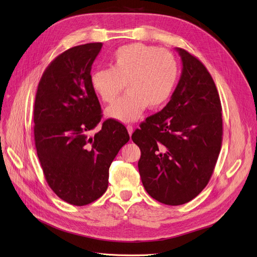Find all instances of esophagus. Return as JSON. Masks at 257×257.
I'll return each instance as SVG.
<instances>
[{
  "mask_svg": "<svg viewBox=\"0 0 257 257\" xmlns=\"http://www.w3.org/2000/svg\"><path fill=\"white\" fill-rule=\"evenodd\" d=\"M127 130L129 132V135L131 136L132 132H134V126H132V125H127Z\"/></svg>",
  "mask_w": 257,
  "mask_h": 257,
  "instance_id": "34e87169",
  "label": "esophagus"
}]
</instances>
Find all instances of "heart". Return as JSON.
Masks as SVG:
<instances>
[{
    "mask_svg": "<svg viewBox=\"0 0 257 257\" xmlns=\"http://www.w3.org/2000/svg\"><path fill=\"white\" fill-rule=\"evenodd\" d=\"M111 68L92 72L94 92L111 103L125 88L128 92L107 109L111 117L122 121L138 119L148 106L160 108L169 99L179 77L176 57L166 50L144 43L122 45L113 53Z\"/></svg>",
    "mask_w": 257,
    "mask_h": 257,
    "instance_id": "1",
    "label": "heart"
}]
</instances>
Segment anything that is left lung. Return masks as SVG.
<instances>
[{"label":"left lung","instance_id":"left-lung-1","mask_svg":"<svg viewBox=\"0 0 257 257\" xmlns=\"http://www.w3.org/2000/svg\"><path fill=\"white\" fill-rule=\"evenodd\" d=\"M178 52L183 70L172 99L131 136L141 149L146 192L167 205L187 203L202 192L222 143V108L212 76L196 56Z\"/></svg>","mask_w":257,"mask_h":257}]
</instances>
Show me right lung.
I'll return each instance as SVG.
<instances>
[{
  "instance_id": "1",
  "label": "right lung",
  "mask_w": 257,
  "mask_h": 257,
  "mask_svg": "<svg viewBox=\"0 0 257 257\" xmlns=\"http://www.w3.org/2000/svg\"><path fill=\"white\" fill-rule=\"evenodd\" d=\"M102 43L74 46L47 65L37 88L34 138L45 180L63 201L82 206L107 191L109 167L129 141L126 127L102 117L90 77Z\"/></svg>"
}]
</instances>
